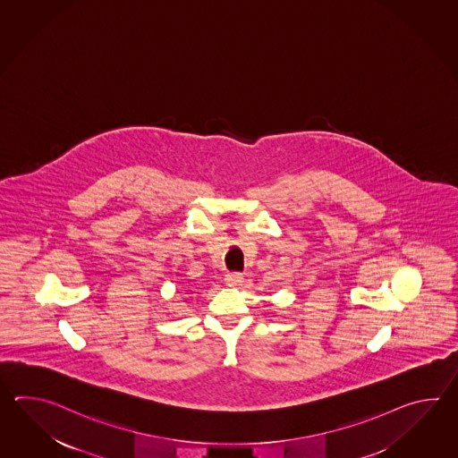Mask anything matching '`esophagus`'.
<instances>
[{
	"mask_svg": "<svg viewBox=\"0 0 458 458\" xmlns=\"http://www.w3.org/2000/svg\"><path fill=\"white\" fill-rule=\"evenodd\" d=\"M227 286H239L243 282L242 273H227L225 278Z\"/></svg>",
	"mask_w": 458,
	"mask_h": 458,
	"instance_id": "34e87169",
	"label": "esophagus"
}]
</instances>
